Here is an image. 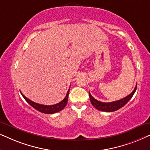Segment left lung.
<instances>
[{"mask_svg":"<svg viewBox=\"0 0 150 150\" xmlns=\"http://www.w3.org/2000/svg\"><path fill=\"white\" fill-rule=\"evenodd\" d=\"M137 84L135 87L134 91H133L132 93H131L130 95L126 96V98H123L122 100H118V101H115L113 102H108V103H106V102H102L98 101V100H96L95 98L92 97L91 93H89V98H90V101H91V103L92 105H93L94 107H95L96 109L102 110V111H106V112H112L115 111V110L120 109L122 107H123L125 104H126L127 102H128L129 100H130L132 97L134 95L137 89Z\"/></svg>","mask_w":150,"mask_h":150,"instance_id":"1","label":"left lung"}]
</instances>
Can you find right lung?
<instances>
[{"mask_svg": "<svg viewBox=\"0 0 150 150\" xmlns=\"http://www.w3.org/2000/svg\"><path fill=\"white\" fill-rule=\"evenodd\" d=\"M69 89L68 91H67V93L66 94V96L65 98L63 99L62 101L59 102V103L54 104V105H43V104H40L38 103H35V102L31 101V100L28 99L27 98L25 97L23 94H22L21 92L22 96H23V98L25 99L26 102H28V104H30V106H33L34 108H35L36 110H39V111L41 112H43V113H46V114H52V113H55V112H57L60 110H63V108H65V106H66V104L67 103V100H68V95H69Z\"/></svg>", "mask_w": 150, "mask_h": 150, "instance_id": "1", "label": "right lung"}]
</instances>
